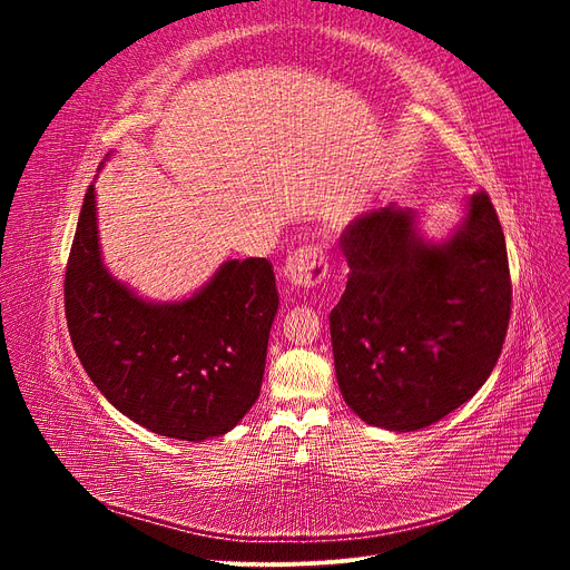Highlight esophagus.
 <instances>
[{
    "mask_svg": "<svg viewBox=\"0 0 570 570\" xmlns=\"http://www.w3.org/2000/svg\"><path fill=\"white\" fill-rule=\"evenodd\" d=\"M327 275V256L318 245L299 247L285 262V281L292 287H314Z\"/></svg>",
    "mask_w": 570,
    "mask_h": 570,
    "instance_id": "1",
    "label": "esophagus"
}]
</instances>
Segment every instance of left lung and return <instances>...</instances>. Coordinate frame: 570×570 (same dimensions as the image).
<instances>
[{
    "mask_svg": "<svg viewBox=\"0 0 570 570\" xmlns=\"http://www.w3.org/2000/svg\"><path fill=\"white\" fill-rule=\"evenodd\" d=\"M419 223L392 202L344 228L350 281L331 312L344 402L394 433L438 423L485 385L511 314L507 243L485 193L442 239Z\"/></svg>",
    "mask_w": 570,
    "mask_h": 570,
    "instance_id": "1",
    "label": "left lung"
}]
</instances>
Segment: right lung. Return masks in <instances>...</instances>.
Instances as JSON below:
<instances>
[{
	"mask_svg": "<svg viewBox=\"0 0 570 570\" xmlns=\"http://www.w3.org/2000/svg\"><path fill=\"white\" fill-rule=\"evenodd\" d=\"M63 299L68 333L90 381L151 433L187 442L220 438L245 419L262 392L278 314L266 258H230L187 299H145L105 266L90 185L68 256Z\"/></svg>",
	"mask_w": 570,
	"mask_h": 570,
	"instance_id": "right-lung-1",
	"label": "right lung"
}]
</instances>
